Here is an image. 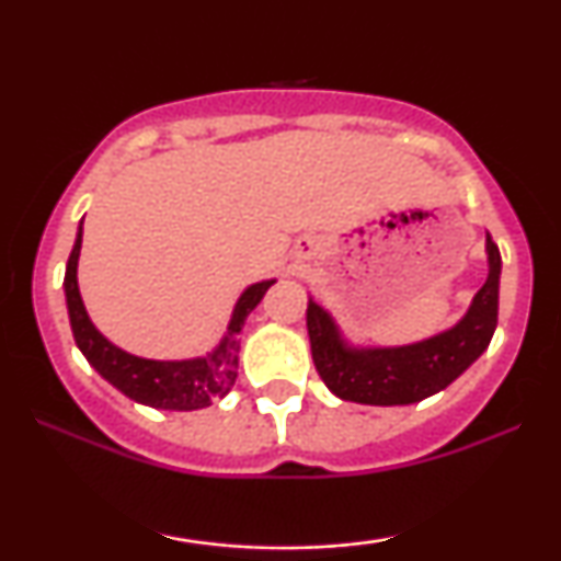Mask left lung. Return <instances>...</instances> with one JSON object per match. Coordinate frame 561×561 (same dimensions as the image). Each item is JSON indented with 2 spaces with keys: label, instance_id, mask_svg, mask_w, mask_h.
I'll list each match as a JSON object with an SVG mask.
<instances>
[{
  "label": "left lung",
  "instance_id": "obj_1",
  "mask_svg": "<svg viewBox=\"0 0 561 561\" xmlns=\"http://www.w3.org/2000/svg\"><path fill=\"white\" fill-rule=\"evenodd\" d=\"M485 285L474 295L467 317L454 330L405 347L351 351L340 340L330 313L308 302L306 324L319 377L343 401L369 405H403L448 388L485 351L499 321V244L488 234Z\"/></svg>",
  "mask_w": 561,
  "mask_h": 561
}]
</instances>
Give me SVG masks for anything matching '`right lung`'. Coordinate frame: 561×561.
<instances>
[{
	"mask_svg": "<svg viewBox=\"0 0 561 561\" xmlns=\"http://www.w3.org/2000/svg\"><path fill=\"white\" fill-rule=\"evenodd\" d=\"M81 234L76 237L73 250L66 266V300L70 330H73L76 345L87 356V362L100 371L113 388H118L131 401L152 405V409H171V411H192L210 405L214 398H224L231 390L237 379V353H240V334L244 319L250 317L255 306L263 300L266 289L274 282H259L248 287L242 298L237 300L234 317L227 330V337L214 353L195 362H150V358L131 356L121 351L113 343H107L94 324L87 317L83 308L79 282H76V266H79L81 253Z\"/></svg>",
	"mask_w": 561,
	"mask_h": 561,
	"instance_id": "1",
	"label": "right lung"
}]
</instances>
